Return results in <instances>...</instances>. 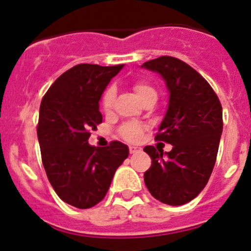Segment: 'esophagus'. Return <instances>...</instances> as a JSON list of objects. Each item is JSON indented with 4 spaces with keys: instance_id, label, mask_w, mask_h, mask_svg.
<instances>
[{
    "instance_id": "esophagus-1",
    "label": "esophagus",
    "mask_w": 251,
    "mask_h": 251,
    "mask_svg": "<svg viewBox=\"0 0 251 251\" xmlns=\"http://www.w3.org/2000/svg\"><path fill=\"white\" fill-rule=\"evenodd\" d=\"M128 150H130V153H136V152H139L141 149L137 148V146H130V148H128Z\"/></svg>"
}]
</instances>
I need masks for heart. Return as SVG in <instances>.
Instances as JSON below:
<instances>
[{
    "label": "heart",
    "instance_id": "1",
    "mask_svg": "<svg viewBox=\"0 0 251 251\" xmlns=\"http://www.w3.org/2000/svg\"><path fill=\"white\" fill-rule=\"evenodd\" d=\"M132 90L136 94L137 99L140 101H142L144 99L149 98V96H156V91L152 86H150L148 82H144V81H136V82L132 85ZM115 98H116V89L114 86L109 87L106 90L105 94H103L102 98V107L105 112H110L114 107ZM142 132V127L137 124H126L121 127V135H123L124 139L128 140V141H136L140 137Z\"/></svg>",
    "mask_w": 251,
    "mask_h": 251
}]
</instances>
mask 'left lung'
Returning a JSON list of instances; mask_svg holds the SVG:
<instances>
[{"instance_id": "obj_1", "label": "left lung", "mask_w": 251, "mask_h": 251, "mask_svg": "<svg viewBox=\"0 0 251 251\" xmlns=\"http://www.w3.org/2000/svg\"><path fill=\"white\" fill-rule=\"evenodd\" d=\"M156 72L169 92L168 110L156 140L173 150L146 146L152 164L144 174L151 195L164 204L179 206L195 199L213 173L223 132L220 101L199 72L181 60L161 56L142 65Z\"/></svg>"}]
</instances>
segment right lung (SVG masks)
Masks as SVG:
<instances>
[{"instance_id": "obj_1", "label": "right lung", "mask_w": 251, "mask_h": 251, "mask_svg": "<svg viewBox=\"0 0 251 251\" xmlns=\"http://www.w3.org/2000/svg\"><path fill=\"white\" fill-rule=\"evenodd\" d=\"M124 65L81 64L60 76L40 106L37 137L45 171L61 200L89 209L105 198L115 171L128 156L127 145L89 144L90 131L102 123L99 102Z\"/></svg>"}]
</instances>
